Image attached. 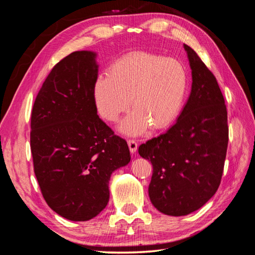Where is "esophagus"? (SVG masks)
Returning <instances> with one entry per match:
<instances>
[{"instance_id": "obj_1", "label": "esophagus", "mask_w": 255, "mask_h": 255, "mask_svg": "<svg viewBox=\"0 0 255 255\" xmlns=\"http://www.w3.org/2000/svg\"><path fill=\"white\" fill-rule=\"evenodd\" d=\"M128 148H129L130 153H135V152L137 151L138 144H137L136 140H134V139H128Z\"/></svg>"}]
</instances>
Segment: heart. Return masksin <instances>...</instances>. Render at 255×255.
I'll use <instances>...</instances> for the list:
<instances>
[{"mask_svg": "<svg viewBox=\"0 0 255 255\" xmlns=\"http://www.w3.org/2000/svg\"><path fill=\"white\" fill-rule=\"evenodd\" d=\"M188 73L181 61L158 54L134 52L117 59L109 75H99L94 85L98 113L117 120L129 106L134 110L119 128L139 135L151 127L163 129L179 118L186 101Z\"/></svg>", "mask_w": 255, "mask_h": 255, "instance_id": "obj_1", "label": "heart"}]
</instances>
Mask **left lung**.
Masks as SVG:
<instances>
[{"label": "left lung", "instance_id": "obj_1", "mask_svg": "<svg viewBox=\"0 0 255 255\" xmlns=\"http://www.w3.org/2000/svg\"><path fill=\"white\" fill-rule=\"evenodd\" d=\"M192 84L187 103L165 134L139 145L153 166L149 197L169 216L202 207L217 191L229 141L228 113L217 80L187 44Z\"/></svg>", "mask_w": 255, "mask_h": 255}]
</instances>
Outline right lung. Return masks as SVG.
<instances>
[{
  "label": "right lung",
  "instance_id": "obj_1",
  "mask_svg": "<svg viewBox=\"0 0 255 255\" xmlns=\"http://www.w3.org/2000/svg\"><path fill=\"white\" fill-rule=\"evenodd\" d=\"M96 57L95 52L76 51L54 66L30 118L41 194L54 212L71 221L90 220L104 210L112 173L130 160L127 141L97 114Z\"/></svg>",
  "mask_w": 255,
  "mask_h": 255
}]
</instances>
